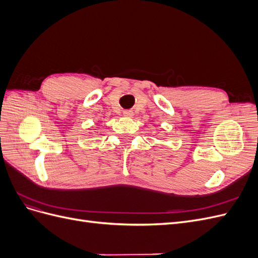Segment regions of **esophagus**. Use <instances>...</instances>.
<instances>
[{
	"label": "esophagus",
	"mask_w": 258,
	"mask_h": 258,
	"mask_svg": "<svg viewBox=\"0 0 258 258\" xmlns=\"http://www.w3.org/2000/svg\"><path fill=\"white\" fill-rule=\"evenodd\" d=\"M122 114H123V116H126V117H132V116H134V111H131V110H124V111L122 112Z\"/></svg>",
	"instance_id": "esophagus-1"
}]
</instances>
